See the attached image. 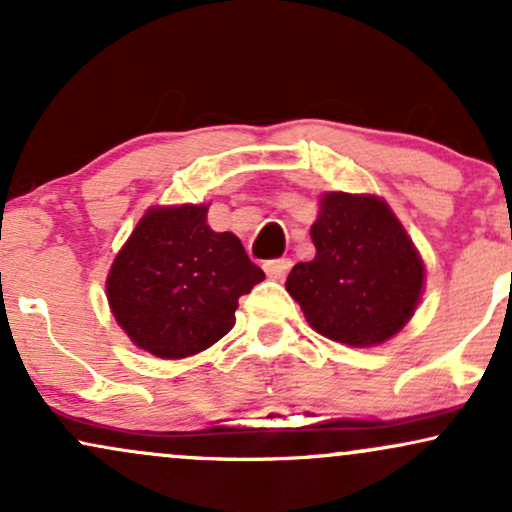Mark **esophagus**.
Wrapping results in <instances>:
<instances>
[{
	"label": "esophagus",
	"mask_w": 512,
	"mask_h": 512,
	"mask_svg": "<svg viewBox=\"0 0 512 512\" xmlns=\"http://www.w3.org/2000/svg\"><path fill=\"white\" fill-rule=\"evenodd\" d=\"M263 268H266V275L273 277V280H285L289 268H292V261L289 258H275V261H268Z\"/></svg>",
	"instance_id": "1"
}]
</instances>
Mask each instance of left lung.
<instances>
[{
  "label": "left lung",
  "instance_id": "obj_1",
  "mask_svg": "<svg viewBox=\"0 0 512 512\" xmlns=\"http://www.w3.org/2000/svg\"><path fill=\"white\" fill-rule=\"evenodd\" d=\"M311 239L313 261L296 263L285 282L308 325L356 349L396 337L425 292V261L387 201L325 192Z\"/></svg>",
  "mask_w": 512,
  "mask_h": 512
}]
</instances>
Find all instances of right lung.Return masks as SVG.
Here are the masks:
<instances>
[{
    "mask_svg": "<svg viewBox=\"0 0 512 512\" xmlns=\"http://www.w3.org/2000/svg\"><path fill=\"white\" fill-rule=\"evenodd\" d=\"M208 204L151 206L113 258L109 308L137 349L163 358L206 351L235 327L239 296L263 282L232 232L206 223Z\"/></svg>",
    "mask_w": 512,
    "mask_h": 512,
    "instance_id": "right-lung-1",
    "label": "right lung"
}]
</instances>
